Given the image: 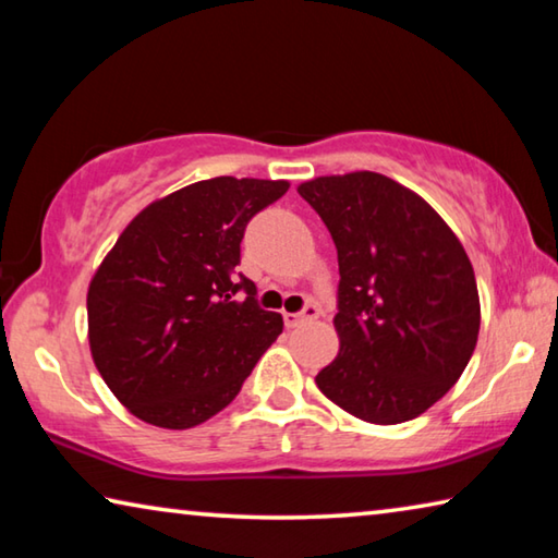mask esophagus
I'll return each instance as SVG.
<instances>
[{
    "label": "esophagus",
    "instance_id": "1",
    "mask_svg": "<svg viewBox=\"0 0 558 558\" xmlns=\"http://www.w3.org/2000/svg\"><path fill=\"white\" fill-rule=\"evenodd\" d=\"M319 315V307L315 302H307L305 307L300 310V313H286V325L288 327H298L302 323H307V319H315Z\"/></svg>",
    "mask_w": 558,
    "mask_h": 558
}]
</instances>
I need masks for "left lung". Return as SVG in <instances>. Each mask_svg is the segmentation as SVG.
Masks as SVG:
<instances>
[{
	"instance_id": "8db88e82",
	"label": "left lung",
	"mask_w": 558,
	"mask_h": 558,
	"mask_svg": "<svg viewBox=\"0 0 558 558\" xmlns=\"http://www.w3.org/2000/svg\"><path fill=\"white\" fill-rule=\"evenodd\" d=\"M332 233L339 354L315 376L329 401L366 423L411 421L465 372L480 332L472 263L411 189L376 172L298 186Z\"/></svg>"
}]
</instances>
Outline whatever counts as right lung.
<instances>
[{
  "mask_svg": "<svg viewBox=\"0 0 558 558\" xmlns=\"http://www.w3.org/2000/svg\"><path fill=\"white\" fill-rule=\"evenodd\" d=\"M288 186L235 177L189 184L140 211L100 263L88 288L90 354L140 421L172 430L209 421L282 332V317L233 270L245 226Z\"/></svg>",
  "mask_w": 558,
  "mask_h": 558,
  "instance_id": "obj_1",
  "label": "right lung"
}]
</instances>
